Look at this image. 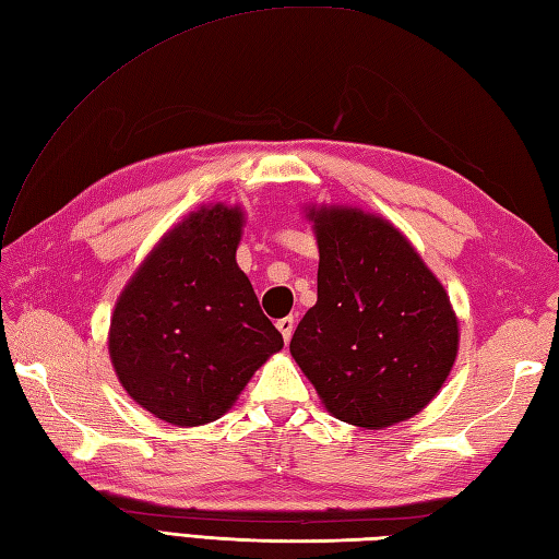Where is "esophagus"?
<instances>
[{
  "mask_svg": "<svg viewBox=\"0 0 559 559\" xmlns=\"http://www.w3.org/2000/svg\"><path fill=\"white\" fill-rule=\"evenodd\" d=\"M276 326H278V331L283 333V341L288 343V341H290V335H293V331H295V319H293V317H283V319H278V321H276Z\"/></svg>",
  "mask_w": 559,
  "mask_h": 559,
  "instance_id": "esophagus-1",
  "label": "esophagus"
}]
</instances>
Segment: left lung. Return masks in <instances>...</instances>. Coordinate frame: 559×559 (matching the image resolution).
Wrapping results in <instances>:
<instances>
[{"mask_svg":"<svg viewBox=\"0 0 559 559\" xmlns=\"http://www.w3.org/2000/svg\"><path fill=\"white\" fill-rule=\"evenodd\" d=\"M309 216L317 305L297 323L290 353L335 419L361 428L405 421L455 365L450 297L388 221L335 206Z\"/></svg>","mask_w":559,"mask_h":559,"instance_id":"left-lung-1","label":"left lung"}]
</instances>
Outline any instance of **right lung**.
Segmentation results:
<instances>
[{"label": "right lung", "instance_id": "right-lung-1", "mask_svg": "<svg viewBox=\"0 0 559 559\" xmlns=\"http://www.w3.org/2000/svg\"><path fill=\"white\" fill-rule=\"evenodd\" d=\"M242 214H190L152 250L114 309L109 355L138 405L168 424L224 414L283 335L236 264Z\"/></svg>", "mask_w": 559, "mask_h": 559}]
</instances>
